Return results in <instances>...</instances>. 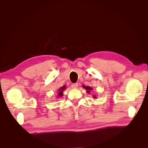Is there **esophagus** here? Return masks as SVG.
Segmentation results:
<instances>
[{
    "label": "esophagus",
    "instance_id": "obj_1",
    "mask_svg": "<svg viewBox=\"0 0 148 148\" xmlns=\"http://www.w3.org/2000/svg\"><path fill=\"white\" fill-rule=\"evenodd\" d=\"M78 86V83H73V84H71V88H73V89H75V88H77Z\"/></svg>",
    "mask_w": 148,
    "mask_h": 148
}]
</instances>
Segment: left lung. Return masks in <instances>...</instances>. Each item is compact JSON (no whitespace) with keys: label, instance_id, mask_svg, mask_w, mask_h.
Returning <instances> with one entry per match:
<instances>
[{"label":"left lung","instance_id":"obj_1","mask_svg":"<svg viewBox=\"0 0 148 148\" xmlns=\"http://www.w3.org/2000/svg\"><path fill=\"white\" fill-rule=\"evenodd\" d=\"M83 88H84L85 89H86V92L88 93V94H89L90 93V91H91V90H92V88H91V87H90V86H84V85H83ZM93 96V98H95V99H96V95H93L92 96Z\"/></svg>","mask_w":148,"mask_h":148}]
</instances>
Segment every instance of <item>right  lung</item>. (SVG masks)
I'll list each match as a JSON object with an SVG mask.
<instances>
[{"label": "right lung", "mask_w": 148, "mask_h": 148, "mask_svg": "<svg viewBox=\"0 0 148 148\" xmlns=\"http://www.w3.org/2000/svg\"><path fill=\"white\" fill-rule=\"evenodd\" d=\"M66 88V86L65 85H64V86H63L62 87H60L59 89V91H58V94H57V97L58 98H59V97H62V96H63V92L65 90Z\"/></svg>", "instance_id": "obj_1"}]
</instances>
